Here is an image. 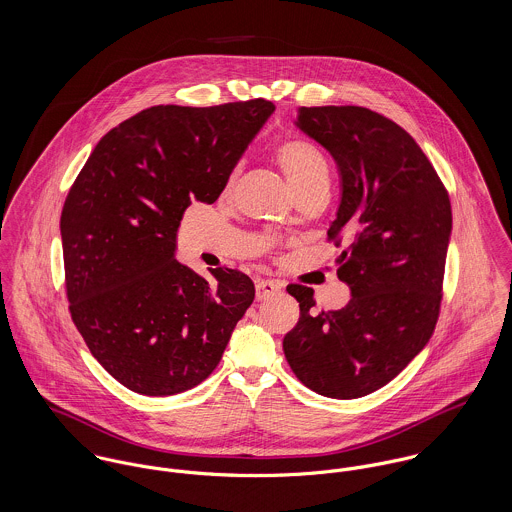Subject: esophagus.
<instances>
[{
    "label": "esophagus",
    "mask_w": 512,
    "mask_h": 512,
    "mask_svg": "<svg viewBox=\"0 0 512 512\" xmlns=\"http://www.w3.org/2000/svg\"><path fill=\"white\" fill-rule=\"evenodd\" d=\"M282 284L276 280H256V297L266 299L272 293L280 292Z\"/></svg>",
    "instance_id": "esophagus-1"
}]
</instances>
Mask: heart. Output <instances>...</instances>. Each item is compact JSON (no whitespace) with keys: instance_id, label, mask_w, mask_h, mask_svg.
I'll use <instances>...</instances> for the list:
<instances>
[{"instance_id":"heart-1","label":"heart","mask_w":512,"mask_h":512,"mask_svg":"<svg viewBox=\"0 0 512 512\" xmlns=\"http://www.w3.org/2000/svg\"><path fill=\"white\" fill-rule=\"evenodd\" d=\"M274 155L284 169L293 189L299 193L311 191L315 187L329 185V163L325 153L307 138H286L274 147ZM236 169L226 181V189H232L236 181Z\"/></svg>"}]
</instances>
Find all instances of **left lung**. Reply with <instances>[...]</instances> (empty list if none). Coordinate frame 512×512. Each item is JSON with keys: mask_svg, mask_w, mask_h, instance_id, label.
Segmentation results:
<instances>
[{"mask_svg": "<svg viewBox=\"0 0 512 512\" xmlns=\"http://www.w3.org/2000/svg\"><path fill=\"white\" fill-rule=\"evenodd\" d=\"M295 126L337 161L341 203L327 234L349 242L337 276L353 297L313 313V290L288 286L299 321L284 353L313 392L361 398L398 376L436 329L451 203L426 153L382 114L313 106L299 108Z\"/></svg>", "mask_w": 512, "mask_h": 512, "instance_id": "8db88e82", "label": "left lung"}]
</instances>
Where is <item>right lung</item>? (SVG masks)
<instances>
[{
    "label": "right lung",
    "mask_w": 512,
    "mask_h": 512,
    "mask_svg": "<svg viewBox=\"0 0 512 512\" xmlns=\"http://www.w3.org/2000/svg\"><path fill=\"white\" fill-rule=\"evenodd\" d=\"M274 108L151 106L112 128L74 179L61 215L69 309L126 388L171 396L201 384L254 301L246 274L215 268L209 284L175 248L185 209L219 199Z\"/></svg>",
    "instance_id": "add662e5"
}]
</instances>
